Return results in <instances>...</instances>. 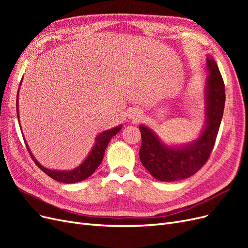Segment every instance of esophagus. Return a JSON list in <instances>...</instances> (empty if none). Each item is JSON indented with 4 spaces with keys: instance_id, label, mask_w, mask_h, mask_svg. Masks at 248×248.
<instances>
[{
    "instance_id": "1",
    "label": "esophagus",
    "mask_w": 248,
    "mask_h": 248,
    "mask_svg": "<svg viewBox=\"0 0 248 248\" xmlns=\"http://www.w3.org/2000/svg\"><path fill=\"white\" fill-rule=\"evenodd\" d=\"M141 117V111L139 108H131L128 111V118L131 119L132 121H138Z\"/></svg>"
}]
</instances>
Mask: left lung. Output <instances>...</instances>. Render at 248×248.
I'll return each instance as SVG.
<instances>
[{
    "label": "left lung",
    "instance_id": "8db88e82",
    "mask_svg": "<svg viewBox=\"0 0 248 248\" xmlns=\"http://www.w3.org/2000/svg\"><path fill=\"white\" fill-rule=\"evenodd\" d=\"M209 76L205 84V124L200 136L188 144L167 145L146 125H140V158L147 170L162 182L189 178L204 166L215 144L226 102V90L212 56L206 59Z\"/></svg>",
    "mask_w": 248,
    "mask_h": 248
}]
</instances>
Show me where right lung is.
<instances>
[{
	"label": "right lung",
	"instance_id": "obj_1",
	"mask_svg": "<svg viewBox=\"0 0 248 248\" xmlns=\"http://www.w3.org/2000/svg\"><path fill=\"white\" fill-rule=\"evenodd\" d=\"M22 81V79H21ZM21 81L19 84V87L21 86ZM18 92H19V88H18ZM18 92H17V97H16V111H17V119L19 121V115H18ZM122 129V125L120 124L114 128L108 129L103 131L101 133H99L98 136L96 137L95 139V144L93 146V148L90 151L89 155L87 156V158L82 161L78 167H77L76 169L70 170H49L44 168L42 164H40L37 159L34 157V155L32 154L31 150H30L27 141L26 146L28 151L31 155L32 159L34 160V162L38 166V168L40 170H42V171L46 172L47 176H49L51 179L56 180L58 182H62V183H66V184H71V183H77V182H80L82 180H85L87 178H89L91 175H93V172L96 170V169L99 167V164L101 163L103 156H104V152H106V149L108 145L109 140H111V138L116 136V134Z\"/></svg>",
	"mask_w": 248,
	"mask_h": 248
}]
</instances>
